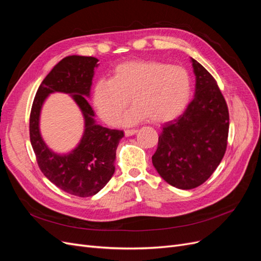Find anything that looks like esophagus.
Wrapping results in <instances>:
<instances>
[{"label":"esophagus","instance_id":"obj_1","mask_svg":"<svg viewBox=\"0 0 261 261\" xmlns=\"http://www.w3.org/2000/svg\"><path fill=\"white\" fill-rule=\"evenodd\" d=\"M136 133H137V129H126L125 135L126 136H133V135H135Z\"/></svg>","mask_w":261,"mask_h":261}]
</instances>
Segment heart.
Returning <instances> with one entry per match:
<instances>
[{
	"instance_id": "heart-1",
	"label": "heart",
	"mask_w": 261,
	"mask_h": 261,
	"mask_svg": "<svg viewBox=\"0 0 261 261\" xmlns=\"http://www.w3.org/2000/svg\"><path fill=\"white\" fill-rule=\"evenodd\" d=\"M192 78L187 69L155 61L127 62L115 67L111 80L101 78L93 87L92 103L107 124H117L122 112L134 106L122 118L132 125L149 118L162 123L176 117L187 106Z\"/></svg>"
}]
</instances>
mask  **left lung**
Returning <instances> with one entry per match:
<instances>
[{
  "label": "left lung",
  "mask_w": 261,
  "mask_h": 261,
  "mask_svg": "<svg viewBox=\"0 0 261 261\" xmlns=\"http://www.w3.org/2000/svg\"><path fill=\"white\" fill-rule=\"evenodd\" d=\"M196 76L195 96L174 121L165 123L152 164L160 176L179 189L204 183L225 153L228 110L217 82L201 64L191 59Z\"/></svg>",
  "instance_id": "obj_1"
}]
</instances>
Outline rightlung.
Listing matches in <instances>:
<instances>
[{"mask_svg": "<svg viewBox=\"0 0 261 261\" xmlns=\"http://www.w3.org/2000/svg\"><path fill=\"white\" fill-rule=\"evenodd\" d=\"M99 60L69 55L60 61L39 86L31 107L29 133L37 162L44 176L67 194L90 197L99 193L114 174L116 148L123 130L96 123L87 98ZM54 92L67 93L81 109L85 129L80 144L72 152L60 155L46 146L41 136L40 113L45 99Z\"/></svg>", "mask_w": 261, "mask_h": 261, "instance_id": "1", "label": "right lung"}]
</instances>
